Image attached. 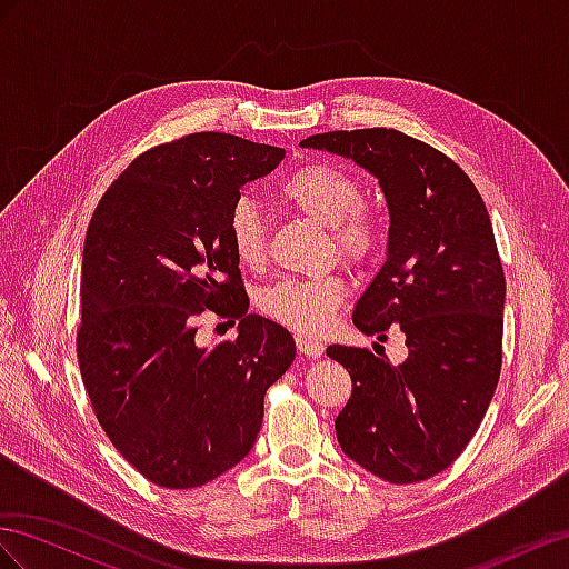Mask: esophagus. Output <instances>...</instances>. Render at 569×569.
<instances>
[{"instance_id": "obj_1", "label": "esophagus", "mask_w": 569, "mask_h": 569, "mask_svg": "<svg viewBox=\"0 0 569 569\" xmlns=\"http://www.w3.org/2000/svg\"><path fill=\"white\" fill-rule=\"evenodd\" d=\"M296 346H298V351L308 358H322V353H325V343L317 339H310V337H298Z\"/></svg>"}]
</instances>
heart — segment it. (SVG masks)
Instances as JSON below:
<instances>
[{
    "label": "heart",
    "instance_id": "heart-1",
    "mask_svg": "<svg viewBox=\"0 0 569 569\" xmlns=\"http://www.w3.org/2000/svg\"><path fill=\"white\" fill-rule=\"evenodd\" d=\"M279 194L300 213L329 228L331 250L351 264H366L385 240L382 218L362 201L360 182L331 163H305L281 182ZM228 242L242 267L257 269L267 259V221L252 201L240 199L228 213ZM346 298V283L327 273L317 279H283L259 293V310L273 322L300 333H319Z\"/></svg>",
    "mask_w": 569,
    "mask_h": 569
}]
</instances>
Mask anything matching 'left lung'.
<instances>
[{"mask_svg": "<svg viewBox=\"0 0 569 569\" xmlns=\"http://www.w3.org/2000/svg\"><path fill=\"white\" fill-rule=\"evenodd\" d=\"M370 170L389 207L387 261L358 300L353 325L380 341L397 329L409 358L327 348L351 375L339 445L389 483H418L459 459L483 420L502 368L505 271L490 216L455 160L399 129L302 139Z\"/></svg>", "mask_w": 569, "mask_h": 569, "instance_id": "8db88e82", "label": "left lung"}]
</instances>
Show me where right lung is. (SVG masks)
<instances>
[{
    "instance_id": "1",
    "label": "right lung",
    "mask_w": 569,
    "mask_h": 569,
    "mask_svg": "<svg viewBox=\"0 0 569 569\" xmlns=\"http://www.w3.org/2000/svg\"><path fill=\"white\" fill-rule=\"evenodd\" d=\"M283 156L223 132L158 143L108 187L86 230L81 380L114 449L160 488H199L250 455L267 389L296 358L281 325L247 315L226 230L240 187ZM207 311L240 318L239 337L199 347Z\"/></svg>"
}]
</instances>
